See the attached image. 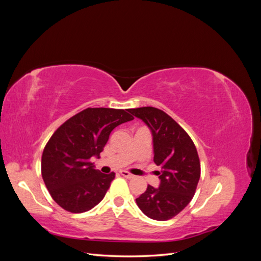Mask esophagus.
I'll list each match as a JSON object with an SVG mask.
<instances>
[{
    "instance_id": "34e87169",
    "label": "esophagus",
    "mask_w": 261,
    "mask_h": 261,
    "mask_svg": "<svg viewBox=\"0 0 261 261\" xmlns=\"http://www.w3.org/2000/svg\"><path fill=\"white\" fill-rule=\"evenodd\" d=\"M120 173H121L122 176H124L126 178H134V177H135L133 174H130V173H128L127 171H121Z\"/></svg>"
}]
</instances>
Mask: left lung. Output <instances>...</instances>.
<instances>
[{"mask_svg": "<svg viewBox=\"0 0 261 261\" xmlns=\"http://www.w3.org/2000/svg\"><path fill=\"white\" fill-rule=\"evenodd\" d=\"M152 134L153 161L162 168L160 185H148L136 199L147 217L158 221L172 219L191 202L200 178V161L188 134L162 110L153 107L129 109Z\"/></svg>", "mask_w": 261, "mask_h": 261, "instance_id": "obj_1", "label": "left lung"}]
</instances>
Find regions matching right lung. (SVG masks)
<instances>
[{"instance_id": "right-lung-1", "label": "right lung", "mask_w": 261, "mask_h": 261, "mask_svg": "<svg viewBox=\"0 0 261 261\" xmlns=\"http://www.w3.org/2000/svg\"><path fill=\"white\" fill-rule=\"evenodd\" d=\"M132 120L124 110L88 108L54 132L43 150L41 174L60 207L82 213L103 199L115 173H101L90 159L99 156L116 126Z\"/></svg>"}]
</instances>
